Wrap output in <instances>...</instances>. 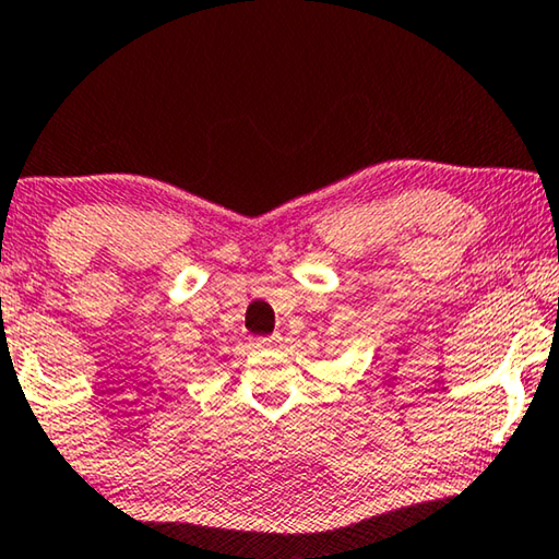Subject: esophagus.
Segmentation results:
<instances>
[{"instance_id":"34e87169","label":"esophagus","mask_w":559,"mask_h":559,"mask_svg":"<svg viewBox=\"0 0 559 559\" xmlns=\"http://www.w3.org/2000/svg\"><path fill=\"white\" fill-rule=\"evenodd\" d=\"M278 342V336H269V340H258V347H273Z\"/></svg>"}]
</instances>
